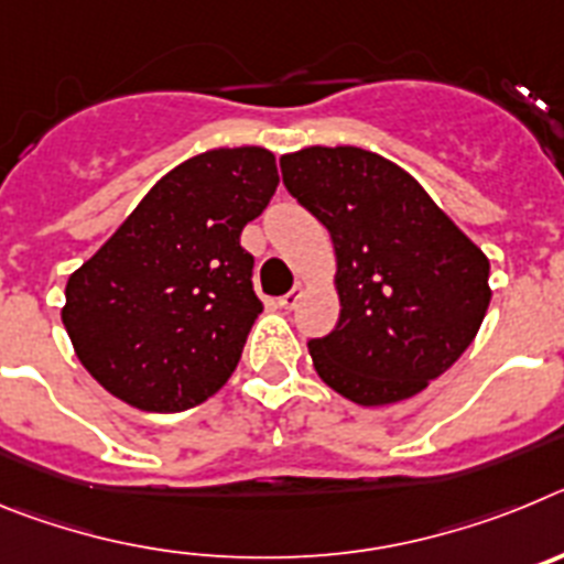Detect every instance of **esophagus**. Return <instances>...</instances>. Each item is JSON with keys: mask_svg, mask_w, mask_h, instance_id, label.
<instances>
[{"mask_svg": "<svg viewBox=\"0 0 564 564\" xmlns=\"http://www.w3.org/2000/svg\"><path fill=\"white\" fill-rule=\"evenodd\" d=\"M302 293H305V285H302V282H296V285H293V291H288L285 296L279 299V305L285 307V311H293V307L299 305V299H302Z\"/></svg>", "mask_w": 564, "mask_h": 564, "instance_id": "1", "label": "esophagus"}]
</instances>
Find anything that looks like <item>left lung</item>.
Instances as JSON below:
<instances>
[{
    "label": "left lung",
    "mask_w": 564,
    "mask_h": 564,
    "mask_svg": "<svg viewBox=\"0 0 564 564\" xmlns=\"http://www.w3.org/2000/svg\"><path fill=\"white\" fill-rule=\"evenodd\" d=\"M282 181L336 251V330L311 338L318 378L361 406L426 390L475 341L488 257L412 174L358 147L282 154Z\"/></svg>",
    "instance_id": "1"
}]
</instances>
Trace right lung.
Instances as JSON below:
<instances>
[{
    "label": "right lung",
    "instance_id": "1",
    "mask_svg": "<svg viewBox=\"0 0 564 564\" xmlns=\"http://www.w3.org/2000/svg\"><path fill=\"white\" fill-rule=\"evenodd\" d=\"M276 186L262 147L194 154L69 273L62 322L104 390L134 410L183 412L231 378L262 313L239 234Z\"/></svg>",
    "mask_w": 564,
    "mask_h": 564
}]
</instances>
